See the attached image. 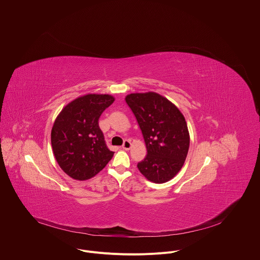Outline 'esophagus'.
Masks as SVG:
<instances>
[{"mask_svg": "<svg viewBox=\"0 0 260 260\" xmlns=\"http://www.w3.org/2000/svg\"><path fill=\"white\" fill-rule=\"evenodd\" d=\"M122 148L125 149V150H129V149L131 148V142L129 140H124Z\"/></svg>", "mask_w": 260, "mask_h": 260, "instance_id": "esophagus-1", "label": "esophagus"}]
</instances>
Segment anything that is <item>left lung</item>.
<instances>
[{"label": "left lung", "mask_w": 260, "mask_h": 260, "mask_svg": "<svg viewBox=\"0 0 260 260\" xmlns=\"http://www.w3.org/2000/svg\"><path fill=\"white\" fill-rule=\"evenodd\" d=\"M126 103L134 113L147 148L137 164L139 171L154 183L172 179L182 168L189 149L185 118L165 97L154 93L127 95Z\"/></svg>", "instance_id": "8db88e82"}]
</instances>
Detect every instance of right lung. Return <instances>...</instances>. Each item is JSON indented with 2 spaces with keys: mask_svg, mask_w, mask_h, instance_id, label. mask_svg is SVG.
<instances>
[{
  "mask_svg": "<svg viewBox=\"0 0 260 260\" xmlns=\"http://www.w3.org/2000/svg\"><path fill=\"white\" fill-rule=\"evenodd\" d=\"M111 95L88 94L60 112L51 132L54 156L61 169L76 180L98 174L110 161V151L99 127V118L114 102Z\"/></svg>",
  "mask_w": 260,
  "mask_h": 260,
  "instance_id": "obj_1",
  "label": "right lung"
}]
</instances>
